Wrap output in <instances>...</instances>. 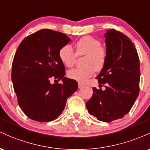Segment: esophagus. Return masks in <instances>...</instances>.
Wrapping results in <instances>:
<instances>
[{"label":"esophagus","mask_w":150,"mask_h":150,"mask_svg":"<svg viewBox=\"0 0 150 150\" xmlns=\"http://www.w3.org/2000/svg\"><path fill=\"white\" fill-rule=\"evenodd\" d=\"M78 86H79V88H82V87H83L84 85H83V83H78Z\"/></svg>","instance_id":"obj_1"}]
</instances>
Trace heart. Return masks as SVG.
Segmentation results:
<instances>
[{
	"label": "heart",
	"instance_id": "1",
	"mask_svg": "<svg viewBox=\"0 0 150 150\" xmlns=\"http://www.w3.org/2000/svg\"><path fill=\"white\" fill-rule=\"evenodd\" d=\"M76 52L70 45H66L60 49L59 57L64 65L71 67L74 65L77 56H85L83 67L75 68L67 71V76L71 79L84 83L91 77L95 71H98L103 68L107 58L106 50L101 47L99 40L91 36L81 38L76 44Z\"/></svg>",
	"mask_w": 150,
	"mask_h": 150
}]
</instances>
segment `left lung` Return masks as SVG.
<instances>
[{"mask_svg":"<svg viewBox=\"0 0 150 150\" xmlns=\"http://www.w3.org/2000/svg\"><path fill=\"white\" fill-rule=\"evenodd\" d=\"M107 58L96 78L105 90L93 88L87 110L98 120L110 122L129 112L138 96L139 60L134 44L114 29L105 34ZM101 84H99L102 86Z\"/></svg>","mask_w":150,"mask_h":150,"instance_id":"1","label":"left lung"}]
</instances>
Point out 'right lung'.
<instances>
[{
    "label": "right lung",
    "mask_w": 150,
    "mask_h": 150,
    "mask_svg": "<svg viewBox=\"0 0 150 150\" xmlns=\"http://www.w3.org/2000/svg\"><path fill=\"white\" fill-rule=\"evenodd\" d=\"M71 41L64 33L42 29L25 38L18 46L12 64V81L18 104L25 114L38 122L57 119L67 100L78 88L75 80L64 77L59 57L62 47ZM51 78L62 84H51Z\"/></svg>",
    "instance_id": "add662e5"
}]
</instances>
